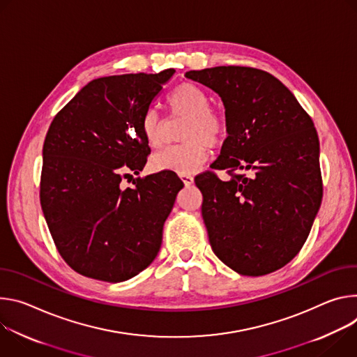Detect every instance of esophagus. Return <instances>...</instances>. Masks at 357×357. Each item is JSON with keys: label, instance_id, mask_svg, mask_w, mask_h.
<instances>
[{"label": "esophagus", "instance_id": "34e87169", "mask_svg": "<svg viewBox=\"0 0 357 357\" xmlns=\"http://www.w3.org/2000/svg\"><path fill=\"white\" fill-rule=\"evenodd\" d=\"M180 178L183 180V183H184L185 185H190V184L194 183V177L190 176V174H180Z\"/></svg>", "mask_w": 357, "mask_h": 357}]
</instances>
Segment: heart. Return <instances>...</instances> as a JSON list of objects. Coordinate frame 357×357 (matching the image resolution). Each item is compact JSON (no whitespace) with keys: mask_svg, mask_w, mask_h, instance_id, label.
I'll return each instance as SVG.
<instances>
[{"mask_svg":"<svg viewBox=\"0 0 357 357\" xmlns=\"http://www.w3.org/2000/svg\"><path fill=\"white\" fill-rule=\"evenodd\" d=\"M173 116H184L187 122L181 132L184 143L167 147L154 154L151 165L155 170L173 172L177 174L192 173L208 157V146H220L227 136L225 116L210 106L208 93L190 82L174 88L167 98ZM142 133L151 149L162 147L165 143L166 123L154 109L142 116Z\"/></svg>","mask_w":357,"mask_h":357,"instance_id":"1","label":"heart"}]
</instances>
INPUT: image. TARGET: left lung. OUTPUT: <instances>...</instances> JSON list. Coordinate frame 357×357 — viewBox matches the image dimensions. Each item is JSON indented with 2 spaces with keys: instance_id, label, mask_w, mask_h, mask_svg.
<instances>
[{
  "instance_id": "obj_1",
  "label": "left lung",
  "mask_w": 357,
  "mask_h": 357,
  "mask_svg": "<svg viewBox=\"0 0 357 357\" xmlns=\"http://www.w3.org/2000/svg\"><path fill=\"white\" fill-rule=\"evenodd\" d=\"M220 95L227 139L195 177L214 254L231 269L261 276L285 266L303 247L322 203L319 139L310 116L271 73L248 66L188 70ZM248 169L251 176L240 175Z\"/></svg>"
}]
</instances>
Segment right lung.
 <instances>
[{"instance_id":"right-lung-1","label":"right lung","mask_w":357,"mask_h":357,"mask_svg":"<svg viewBox=\"0 0 357 357\" xmlns=\"http://www.w3.org/2000/svg\"><path fill=\"white\" fill-rule=\"evenodd\" d=\"M174 72L93 79L48 129L41 207L58 252L88 278L128 281L162 247L183 181L173 172L139 177L126 188L122 180L147 162L142 116Z\"/></svg>"}]
</instances>
